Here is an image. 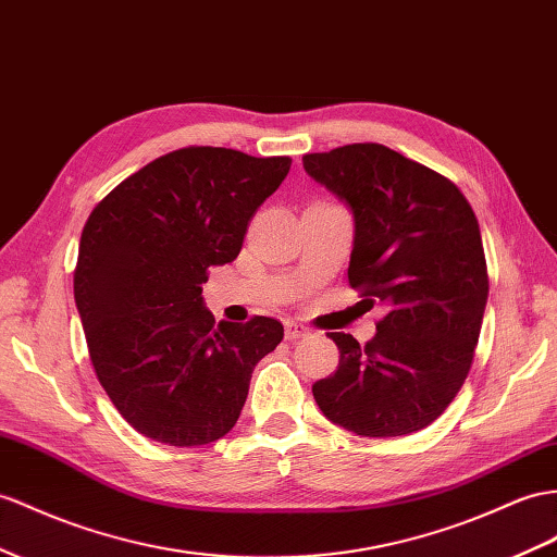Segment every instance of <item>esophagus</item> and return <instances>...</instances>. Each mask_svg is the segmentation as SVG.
Wrapping results in <instances>:
<instances>
[{"label": "esophagus", "mask_w": 557, "mask_h": 557, "mask_svg": "<svg viewBox=\"0 0 557 557\" xmlns=\"http://www.w3.org/2000/svg\"><path fill=\"white\" fill-rule=\"evenodd\" d=\"M308 334H310V330H308V326H304L301 322H294V320L284 322V336H287L289 341L304 338V336H308Z\"/></svg>", "instance_id": "34e87169"}]
</instances>
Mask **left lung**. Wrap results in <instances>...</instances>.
Here are the masks:
<instances>
[{
    "label": "left lung",
    "mask_w": 557,
    "mask_h": 557,
    "mask_svg": "<svg viewBox=\"0 0 557 557\" xmlns=\"http://www.w3.org/2000/svg\"><path fill=\"white\" fill-rule=\"evenodd\" d=\"M304 169L352 213L348 280L386 308L364 346L326 334L341 360L312 397L355 435L421 431L461 391L478 346L490 282L475 213L445 176L379 143L306 154Z\"/></svg>",
    "instance_id": "8db88e82"
}]
</instances>
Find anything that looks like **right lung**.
<instances>
[{
	"mask_svg": "<svg viewBox=\"0 0 557 557\" xmlns=\"http://www.w3.org/2000/svg\"><path fill=\"white\" fill-rule=\"evenodd\" d=\"M289 157L183 148L122 181L82 231L75 304L96 376L138 433L171 447L223 437L253 367L284 326L216 324L207 270L237 259L247 225L287 178Z\"/></svg>",
	"mask_w": 557,
	"mask_h": 557,
	"instance_id": "add662e5",
	"label": "right lung"
}]
</instances>
